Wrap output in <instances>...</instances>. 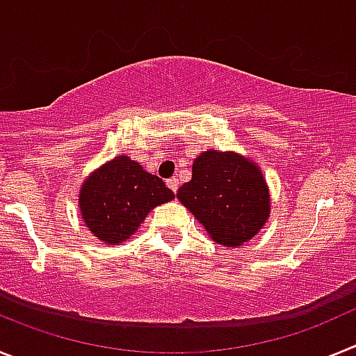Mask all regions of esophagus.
<instances>
[{
	"label": "esophagus",
	"instance_id": "34e87169",
	"mask_svg": "<svg viewBox=\"0 0 356 356\" xmlns=\"http://www.w3.org/2000/svg\"><path fill=\"white\" fill-rule=\"evenodd\" d=\"M165 184H168V187L171 188L172 193H176V191H178V180H176V178H169Z\"/></svg>",
	"mask_w": 356,
	"mask_h": 356
}]
</instances>
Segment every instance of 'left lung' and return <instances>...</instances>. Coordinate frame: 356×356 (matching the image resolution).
Returning a JSON list of instances; mask_svg holds the SVG:
<instances>
[{
  "label": "left lung",
  "mask_w": 356,
  "mask_h": 356,
  "mask_svg": "<svg viewBox=\"0 0 356 356\" xmlns=\"http://www.w3.org/2000/svg\"><path fill=\"white\" fill-rule=\"evenodd\" d=\"M210 237L237 248L259 234L271 212L269 187L248 156L209 149L193 163V178L176 193Z\"/></svg>",
  "instance_id": "8db88e82"
}]
</instances>
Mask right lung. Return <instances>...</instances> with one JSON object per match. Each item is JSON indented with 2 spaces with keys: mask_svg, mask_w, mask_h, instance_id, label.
Masks as SVG:
<instances>
[{
  "mask_svg": "<svg viewBox=\"0 0 356 356\" xmlns=\"http://www.w3.org/2000/svg\"><path fill=\"white\" fill-rule=\"evenodd\" d=\"M175 197L159 176L127 155L115 156L96 169L80 188L83 222L105 244L130 238L155 207Z\"/></svg>",
  "mask_w": 356,
  "mask_h": 356,
  "instance_id": "add662e5",
  "label": "right lung"
}]
</instances>
